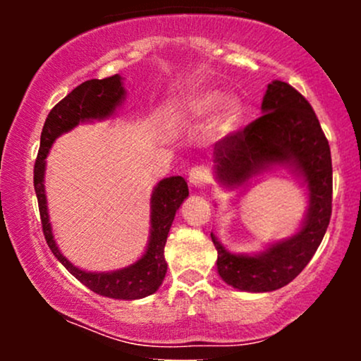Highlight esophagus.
Instances as JSON below:
<instances>
[{"mask_svg":"<svg viewBox=\"0 0 361 361\" xmlns=\"http://www.w3.org/2000/svg\"><path fill=\"white\" fill-rule=\"evenodd\" d=\"M188 181L190 185L195 186V188H202L205 183L210 181V171L207 166H193L188 173Z\"/></svg>","mask_w":361,"mask_h":361,"instance_id":"34e87169","label":"esophagus"}]
</instances>
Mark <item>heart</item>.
I'll return each instance as SVG.
<instances>
[{"label": "heart", "mask_w": 361, "mask_h": 361, "mask_svg": "<svg viewBox=\"0 0 361 361\" xmlns=\"http://www.w3.org/2000/svg\"><path fill=\"white\" fill-rule=\"evenodd\" d=\"M219 106H221V109ZM217 108L219 110L215 114L210 130L219 139L229 137L241 126L244 109L239 98H226L222 91L204 90L188 94L178 103L176 117L181 120H202L214 114Z\"/></svg>", "instance_id": "obj_1"}]
</instances>
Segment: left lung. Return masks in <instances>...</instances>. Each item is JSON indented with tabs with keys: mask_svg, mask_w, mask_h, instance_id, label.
Segmentation results:
<instances>
[{
	"mask_svg": "<svg viewBox=\"0 0 361 361\" xmlns=\"http://www.w3.org/2000/svg\"><path fill=\"white\" fill-rule=\"evenodd\" d=\"M261 110L263 115L244 130L215 144V180L235 188L273 166H285L307 185L309 207L292 238L273 243L258 255H234L210 234L219 275L244 292H271L295 279L324 238L333 204L329 142L310 103L288 82L275 80L268 85Z\"/></svg>",
	"mask_w": 361,
	"mask_h": 361,
	"instance_id": "left-lung-1",
	"label": "left lung"
}]
</instances>
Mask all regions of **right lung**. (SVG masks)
<instances>
[{"label":"right lung","instance_id":"right-lung-1","mask_svg":"<svg viewBox=\"0 0 361 361\" xmlns=\"http://www.w3.org/2000/svg\"><path fill=\"white\" fill-rule=\"evenodd\" d=\"M126 98V88L118 74L105 80H90L81 82L66 98L57 103L45 118L40 149L35 159L34 186L39 200L40 221L49 247L57 259L66 267V270L76 276L85 287L94 293L110 299L135 300L151 295L163 283L168 264L164 259V244H166L169 227L175 221L176 210L188 197V185L181 176H169L156 185L151 195V235L146 252L130 267L120 268L115 271H85L66 258L54 241L51 221H49L47 198H45V157L51 151L54 140L66 134L78 123L91 120L109 118L122 105Z\"/></svg>","mask_w":361,"mask_h":361}]
</instances>
